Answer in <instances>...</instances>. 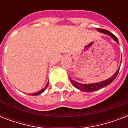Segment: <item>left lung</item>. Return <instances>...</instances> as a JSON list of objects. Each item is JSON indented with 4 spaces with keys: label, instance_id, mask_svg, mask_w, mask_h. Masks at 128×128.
Returning a JSON list of instances; mask_svg holds the SVG:
<instances>
[{
    "label": "left lung",
    "instance_id": "left-lung-1",
    "mask_svg": "<svg viewBox=\"0 0 128 128\" xmlns=\"http://www.w3.org/2000/svg\"><path fill=\"white\" fill-rule=\"evenodd\" d=\"M98 30L100 31V32H102L104 34H108L112 38L117 42L118 44H119V42H118V40L117 37L115 35H114L112 32H110V31L107 30H105V29H101V28H98ZM120 68L117 70V72H116L115 74H114L113 76L110 77V78H108V80H105V81H103V82H98V83H94V84H80V83H78V82H76V81L74 80H72V79H70V80L72 82V84H73L74 87L77 88V89L80 90L82 92H92L96 91L98 90H100L102 88L105 87L106 86L109 85L113 82L114 80H115V78H116V76H118V72H119Z\"/></svg>",
    "mask_w": 128,
    "mask_h": 128
}]
</instances>
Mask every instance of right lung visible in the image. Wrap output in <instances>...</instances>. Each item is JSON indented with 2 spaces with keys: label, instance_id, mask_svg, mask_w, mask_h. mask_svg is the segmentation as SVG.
Segmentation results:
<instances>
[{
  "label": "right lung",
  "instance_id": "1",
  "mask_svg": "<svg viewBox=\"0 0 128 128\" xmlns=\"http://www.w3.org/2000/svg\"><path fill=\"white\" fill-rule=\"evenodd\" d=\"M48 86V82L47 83V84L46 85V86L43 88V89H42L41 90H40V91L37 92H36V93H34V94H32L31 95L32 96H37V95H39V94H42L43 92H44L45 90H46V89L47 88V86ZM29 95H30V94H29Z\"/></svg>",
  "mask_w": 128,
  "mask_h": 128
}]
</instances>
